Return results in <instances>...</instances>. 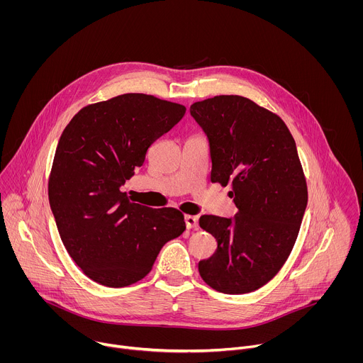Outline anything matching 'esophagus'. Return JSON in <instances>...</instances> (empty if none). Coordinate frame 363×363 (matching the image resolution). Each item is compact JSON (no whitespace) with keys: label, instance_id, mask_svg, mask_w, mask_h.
<instances>
[{"label":"esophagus","instance_id":"esophagus-1","mask_svg":"<svg viewBox=\"0 0 363 363\" xmlns=\"http://www.w3.org/2000/svg\"><path fill=\"white\" fill-rule=\"evenodd\" d=\"M186 228H198V217L196 216H185L184 217Z\"/></svg>","mask_w":363,"mask_h":363}]
</instances>
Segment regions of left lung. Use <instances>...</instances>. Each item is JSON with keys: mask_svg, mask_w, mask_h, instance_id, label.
I'll use <instances>...</instances> for the list:
<instances>
[{"mask_svg": "<svg viewBox=\"0 0 363 363\" xmlns=\"http://www.w3.org/2000/svg\"><path fill=\"white\" fill-rule=\"evenodd\" d=\"M208 136L211 182L231 184L235 217L202 216L199 225L218 242L198 263L202 280L225 294L250 293L283 267L297 240L307 184L296 142L283 119L237 94L191 106Z\"/></svg>", "mask_w": 363, "mask_h": 363, "instance_id": "left-lung-1", "label": "left lung"}]
</instances>
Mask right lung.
<instances>
[{
	"instance_id": "add662e5",
	"label": "right lung",
	"mask_w": 363,
	"mask_h": 363,
	"mask_svg": "<svg viewBox=\"0 0 363 363\" xmlns=\"http://www.w3.org/2000/svg\"><path fill=\"white\" fill-rule=\"evenodd\" d=\"M185 111L152 94L126 93L84 106L63 130L48 199L67 252L93 281L126 287L142 280L164 244L185 231L181 211L149 208L121 191L147 147Z\"/></svg>"
}]
</instances>
